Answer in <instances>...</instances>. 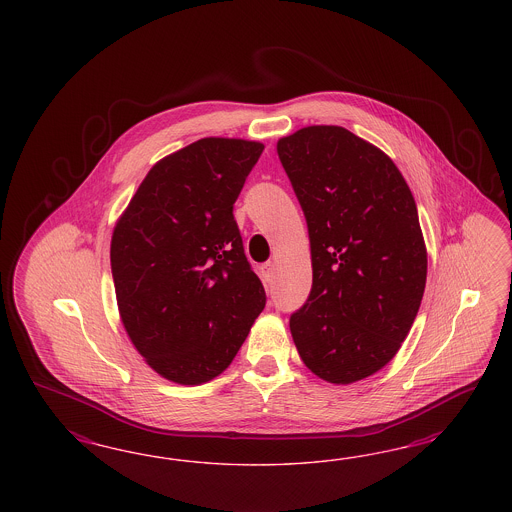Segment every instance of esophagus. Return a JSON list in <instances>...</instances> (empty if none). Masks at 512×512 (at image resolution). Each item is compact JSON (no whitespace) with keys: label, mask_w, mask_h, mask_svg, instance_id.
Masks as SVG:
<instances>
[{"label":"esophagus","mask_w":512,"mask_h":512,"mask_svg":"<svg viewBox=\"0 0 512 512\" xmlns=\"http://www.w3.org/2000/svg\"><path fill=\"white\" fill-rule=\"evenodd\" d=\"M274 272H276L274 263H264L263 266H261V274H263V278L266 279V281H272V279H274Z\"/></svg>","instance_id":"esophagus-1"}]
</instances>
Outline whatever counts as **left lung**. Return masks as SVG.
Masks as SVG:
<instances>
[{
  "label": "left lung",
  "mask_w": 512,
  "mask_h": 512,
  "mask_svg": "<svg viewBox=\"0 0 512 512\" xmlns=\"http://www.w3.org/2000/svg\"><path fill=\"white\" fill-rule=\"evenodd\" d=\"M278 155L313 268L291 334L311 372L349 385L387 366L419 313L428 255L417 204L392 159L345 127L298 129L278 140Z\"/></svg>",
  "instance_id": "8db88e82"
}]
</instances>
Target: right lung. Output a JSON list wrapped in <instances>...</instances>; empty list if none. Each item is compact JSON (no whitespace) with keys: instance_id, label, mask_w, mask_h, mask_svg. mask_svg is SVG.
Listing matches in <instances>:
<instances>
[{"instance_id":"1","label":"right lung","mask_w":512,"mask_h":512,"mask_svg":"<svg viewBox=\"0 0 512 512\" xmlns=\"http://www.w3.org/2000/svg\"><path fill=\"white\" fill-rule=\"evenodd\" d=\"M263 150L208 137L163 157L114 227L110 266L125 332L178 385L225 372L264 310L233 216Z\"/></svg>"}]
</instances>
